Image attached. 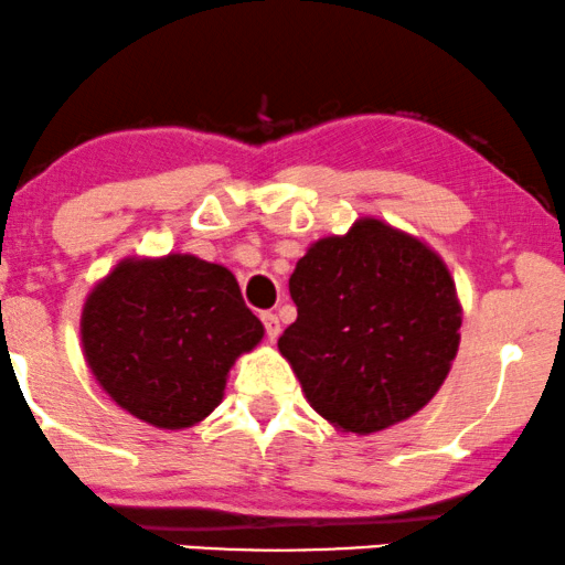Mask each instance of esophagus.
<instances>
[{
	"instance_id": "34e87169",
	"label": "esophagus",
	"mask_w": 565,
	"mask_h": 565,
	"mask_svg": "<svg viewBox=\"0 0 565 565\" xmlns=\"http://www.w3.org/2000/svg\"><path fill=\"white\" fill-rule=\"evenodd\" d=\"M260 320H263V326H266L268 339L276 341L278 333H281V323H278V316H274V312H260Z\"/></svg>"
}]
</instances>
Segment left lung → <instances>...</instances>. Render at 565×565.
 <instances>
[{
	"instance_id": "obj_1",
	"label": "left lung",
	"mask_w": 565,
	"mask_h": 565,
	"mask_svg": "<svg viewBox=\"0 0 565 565\" xmlns=\"http://www.w3.org/2000/svg\"><path fill=\"white\" fill-rule=\"evenodd\" d=\"M297 320L278 339L320 417L370 435L417 414L459 352L461 305L438 253L381 218L326 237L289 278Z\"/></svg>"
}]
</instances>
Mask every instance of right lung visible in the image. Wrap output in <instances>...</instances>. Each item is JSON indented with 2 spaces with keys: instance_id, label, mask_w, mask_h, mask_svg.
<instances>
[{
  "instance_id": "right-lung-1",
  "label": "right lung",
  "mask_w": 565,
  "mask_h": 565,
  "mask_svg": "<svg viewBox=\"0 0 565 565\" xmlns=\"http://www.w3.org/2000/svg\"><path fill=\"white\" fill-rule=\"evenodd\" d=\"M90 373L142 423L182 430L224 398L239 354L258 347L263 323L232 270L195 255L127 258L96 284L81 318Z\"/></svg>"
}]
</instances>
